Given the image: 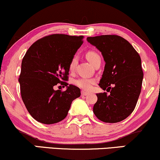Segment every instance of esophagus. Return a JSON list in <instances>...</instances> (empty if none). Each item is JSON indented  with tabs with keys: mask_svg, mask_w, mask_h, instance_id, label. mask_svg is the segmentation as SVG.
I'll return each mask as SVG.
<instances>
[{
	"mask_svg": "<svg viewBox=\"0 0 160 160\" xmlns=\"http://www.w3.org/2000/svg\"><path fill=\"white\" fill-rule=\"evenodd\" d=\"M88 92H84V91H82V92H81V95H82V96H86V95H88Z\"/></svg>",
	"mask_w": 160,
	"mask_h": 160,
	"instance_id": "obj_1",
	"label": "esophagus"
}]
</instances>
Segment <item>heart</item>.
I'll use <instances>...</instances> for the list:
<instances>
[{
    "label": "heart",
    "instance_id": "obj_1",
    "mask_svg": "<svg viewBox=\"0 0 160 160\" xmlns=\"http://www.w3.org/2000/svg\"><path fill=\"white\" fill-rule=\"evenodd\" d=\"M86 58L91 63L94 65V63L99 59H100V56L99 55L98 52L94 51H88L86 53ZM77 62H78V58L76 56H74L72 58V60H70L69 64H68V68L71 72L74 71V68H75ZM95 80L94 79H90V78H79L78 80H74V83L76 86L79 87L81 89L84 91H90L92 88L93 86L95 83Z\"/></svg>",
    "mask_w": 160,
    "mask_h": 160
}]
</instances>
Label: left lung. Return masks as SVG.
Masks as SVG:
<instances>
[{"instance_id":"left-lung-1","label":"left lung","mask_w":160,"mask_h":160,"mask_svg":"<svg viewBox=\"0 0 160 160\" xmlns=\"http://www.w3.org/2000/svg\"><path fill=\"white\" fill-rule=\"evenodd\" d=\"M87 40L103 56L106 65L99 86L110 92L97 94L93 112L102 122H120L133 112L140 94L143 79L140 56L120 36L100 35Z\"/></svg>"}]
</instances>
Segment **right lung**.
<instances>
[{"instance_id": "obj_1", "label": "right lung", "mask_w": 160, "mask_h": 160, "mask_svg": "<svg viewBox=\"0 0 160 160\" xmlns=\"http://www.w3.org/2000/svg\"><path fill=\"white\" fill-rule=\"evenodd\" d=\"M83 36L53 34L38 40L27 50L21 63L20 82L22 100L35 120L54 124L67 116L71 104L80 90L68 86V64L83 43ZM58 84L67 86L54 90Z\"/></svg>"}]
</instances>
